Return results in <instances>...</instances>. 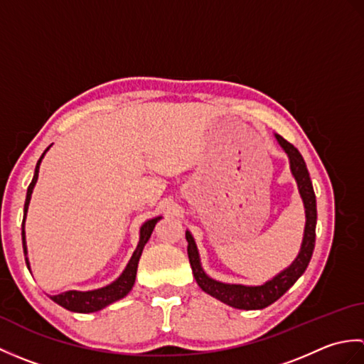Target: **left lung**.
Instances as JSON below:
<instances>
[{"label":"left lung","mask_w":364,"mask_h":364,"mask_svg":"<svg viewBox=\"0 0 364 364\" xmlns=\"http://www.w3.org/2000/svg\"><path fill=\"white\" fill-rule=\"evenodd\" d=\"M277 141L280 142L283 150L288 153L292 175L296 178L299 192L305 205V214H306L305 235H304V242H301L300 253L296 258V261H294L288 269L283 270L282 274H278L275 278H272V280L261 286L225 284V283L213 280V278H210L203 272L202 266H200L197 245L189 231H186L189 262L192 267V274L196 277V282L206 294H210V296L223 301V304L237 308V310H262V308L274 304V301L280 299L283 294L299 280V277L305 272V269L308 267V262H310L313 250H314L318 210H316V196H314L310 173H308L304 156H301L296 146L278 134H277Z\"/></svg>","instance_id":"8db88e82"}]
</instances>
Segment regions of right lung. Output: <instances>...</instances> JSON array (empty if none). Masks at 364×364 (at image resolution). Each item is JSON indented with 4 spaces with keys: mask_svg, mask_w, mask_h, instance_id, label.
<instances>
[{
    "mask_svg": "<svg viewBox=\"0 0 364 364\" xmlns=\"http://www.w3.org/2000/svg\"><path fill=\"white\" fill-rule=\"evenodd\" d=\"M48 150V149H46ZM46 150L42 153L41 159L37 161L36 166V172H34V178L31 181L28 192H26V202H25V215H23V223H21V241H23V252L26 255V242H25V219H26V211H28V205L31 200V194H33L34 184L37 181L38 176V166H41V161L43 158V154L46 153ZM161 218H154L151 220H146L142 228H141V239H139V244L136 247V250L131 257L127 269L123 270V274L115 280L114 283H111L109 286H105L102 289H95V291H87V292H80V291H67L63 294H58V296H51V300L56 301L58 305L64 306L65 310L68 311H75V313H94L98 310H103L105 306H107L112 301L123 299L127 294L133 288V284L136 282V272H137V264H139V258H141L144 245L149 241L153 228L156 225L158 220ZM26 259V266L29 269V262L28 258Z\"/></svg>",
    "mask_w": 364,
    "mask_h": 364,
    "instance_id": "1",
    "label": "right lung"
}]
</instances>
